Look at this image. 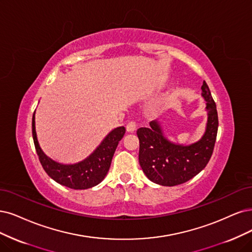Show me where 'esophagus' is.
<instances>
[{"label":"esophagus","mask_w":252,"mask_h":252,"mask_svg":"<svg viewBox=\"0 0 252 252\" xmlns=\"http://www.w3.org/2000/svg\"><path fill=\"white\" fill-rule=\"evenodd\" d=\"M136 126H137V125L135 121H133V120L129 121V123L126 125V131L128 133H133L136 131Z\"/></svg>","instance_id":"1"}]
</instances>
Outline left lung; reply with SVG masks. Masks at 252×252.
Listing matches in <instances>:
<instances>
[{
	"mask_svg": "<svg viewBox=\"0 0 252 252\" xmlns=\"http://www.w3.org/2000/svg\"><path fill=\"white\" fill-rule=\"evenodd\" d=\"M201 95L206 100L208 123L206 132L197 142L176 144L165 138L158 120L151 127L138 128L139 163L152 182L162 186L181 185L197 175L209 163L218 131V114L208 84L203 81Z\"/></svg>",
	"mask_w": 252,
	"mask_h": 252,
	"instance_id": "1",
	"label": "left lung"
}]
</instances>
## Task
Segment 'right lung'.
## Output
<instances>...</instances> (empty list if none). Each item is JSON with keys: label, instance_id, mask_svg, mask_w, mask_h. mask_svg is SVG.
<instances>
[{"label": "right lung", "instance_id": "obj_1", "mask_svg": "<svg viewBox=\"0 0 252 252\" xmlns=\"http://www.w3.org/2000/svg\"><path fill=\"white\" fill-rule=\"evenodd\" d=\"M126 134V127L111 131L85 160L76 164H61L46 156L39 146L35 131V112L32 118V135L36 153L44 171L55 182L74 190H84L98 185L107 175L118 142Z\"/></svg>", "mask_w": 252, "mask_h": 252}]
</instances>
